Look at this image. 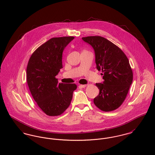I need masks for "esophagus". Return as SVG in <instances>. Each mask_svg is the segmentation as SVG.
Here are the masks:
<instances>
[{
  "instance_id": "obj_1",
  "label": "esophagus",
  "mask_w": 155,
  "mask_h": 155,
  "mask_svg": "<svg viewBox=\"0 0 155 155\" xmlns=\"http://www.w3.org/2000/svg\"><path fill=\"white\" fill-rule=\"evenodd\" d=\"M86 87H87V85H79V87H80V88H85Z\"/></svg>"
}]
</instances>
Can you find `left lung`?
Instances as JSON below:
<instances>
[{
    "label": "left lung",
    "mask_w": 155,
    "mask_h": 155,
    "mask_svg": "<svg viewBox=\"0 0 155 155\" xmlns=\"http://www.w3.org/2000/svg\"><path fill=\"white\" fill-rule=\"evenodd\" d=\"M82 39L94 48L97 68L103 76V84H95L100 93L94 103L101 110H114L125 100L133 82L129 60L117 46L103 37L87 36Z\"/></svg>",
    "instance_id": "obj_1"
}]
</instances>
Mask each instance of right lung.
<instances>
[{
    "label": "right lung",
    "mask_w": 155,
    "mask_h": 155,
    "mask_svg": "<svg viewBox=\"0 0 155 155\" xmlns=\"http://www.w3.org/2000/svg\"><path fill=\"white\" fill-rule=\"evenodd\" d=\"M74 38H53L38 48L27 66L26 80L38 106L49 116L61 115L70 104L74 84L58 83L55 76L63 68L64 49Z\"/></svg>",
    "instance_id": "right-lung-1"
}]
</instances>
